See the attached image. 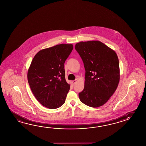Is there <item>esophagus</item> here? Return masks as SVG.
<instances>
[{
	"mask_svg": "<svg viewBox=\"0 0 146 146\" xmlns=\"http://www.w3.org/2000/svg\"><path fill=\"white\" fill-rule=\"evenodd\" d=\"M77 82V79H76V80H73V81H72V83H73V84H75V83H76V82Z\"/></svg>",
	"mask_w": 146,
	"mask_h": 146,
	"instance_id": "obj_1",
	"label": "esophagus"
}]
</instances>
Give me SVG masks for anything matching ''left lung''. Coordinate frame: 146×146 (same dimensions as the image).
<instances>
[{
  "instance_id": "obj_1",
  "label": "left lung",
  "mask_w": 146,
  "mask_h": 146,
  "mask_svg": "<svg viewBox=\"0 0 146 146\" xmlns=\"http://www.w3.org/2000/svg\"><path fill=\"white\" fill-rule=\"evenodd\" d=\"M75 49L83 62L84 88L78 94L81 102L90 107L105 104L117 88L120 79L116 52L99 41L78 43Z\"/></svg>"
}]
</instances>
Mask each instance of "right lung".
<instances>
[{
  "label": "right lung",
  "mask_w": 146,
  "mask_h": 146,
  "mask_svg": "<svg viewBox=\"0 0 146 146\" xmlns=\"http://www.w3.org/2000/svg\"><path fill=\"white\" fill-rule=\"evenodd\" d=\"M73 49L61 44L43 49L34 56L28 71V81L37 101L49 109L64 104L70 85L65 80L64 63Z\"/></svg>",
  "instance_id": "obj_1"
}]
</instances>
